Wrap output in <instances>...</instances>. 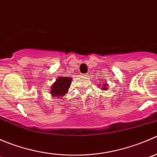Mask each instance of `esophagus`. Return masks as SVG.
I'll list each match as a JSON object with an SVG mask.
<instances>
[{
  "instance_id": "1",
  "label": "esophagus",
  "mask_w": 157,
  "mask_h": 157,
  "mask_svg": "<svg viewBox=\"0 0 157 157\" xmlns=\"http://www.w3.org/2000/svg\"><path fill=\"white\" fill-rule=\"evenodd\" d=\"M81 75L83 76V77H86V74H82Z\"/></svg>"
}]
</instances>
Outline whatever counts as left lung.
Listing matches in <instances>:
<instances>
[{
	"mask_svg": "<svg viewBox=\"0 0 157 157\" xmlns=\"http://www.w3.org/2000/svg\"><path fill=\"white\" fill-rule=\"evenodd\" d=\"M108 84H107V83H104L103 85H102V90H106L107 89V87H108Z\"/></svg>",
	"mask_w": 157,
	"mask_h": 157,
	"instance_id": "obj_1",
	"label": "left lung"
}]
</instances>
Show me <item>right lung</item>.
I'll return each instance as SVG.
<instances>
[{"label": "right lung", "instance_id": "add662e5", "mask_svg": "<svg viewBox=\"0 0 157 157\" xmlns=\"http://www.w3.org/2000/svg\"><path fill=\"white\" fill-rule=\"evenodd\" d=\"M72 78L68 77H59L51 86V94L52 97L61 98L68 91Z\"/></svg>", "mask_w": 157, "mask_h": 157}]
</instances>
